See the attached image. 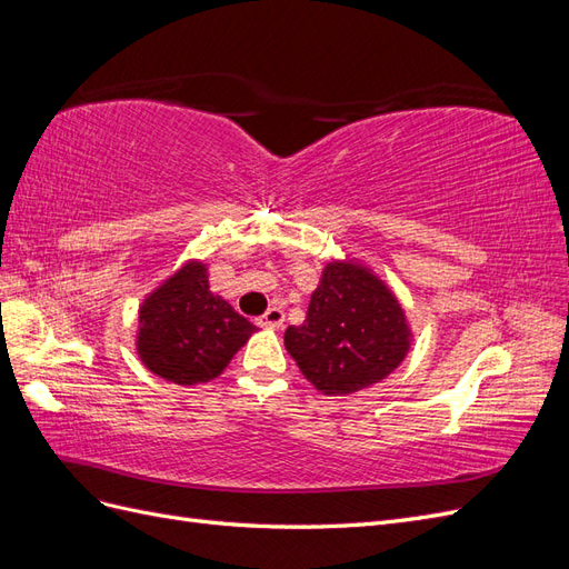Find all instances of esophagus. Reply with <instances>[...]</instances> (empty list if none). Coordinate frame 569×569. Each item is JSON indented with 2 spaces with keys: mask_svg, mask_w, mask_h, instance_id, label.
I'll return each mask as SVG.
<instances>
[{
  "mask_svg": "<svg viewBox=\"0 0 569 569\" xmlns=\"http://www.w3.org/2000/svg\"><path fill=\"white\" fill-rule=\"evenodd\" d=\"M256 322L261 327H272V330H280L282 322H284V311L278 306H272L261 318H256Z\"/></svg>",
  "mask_w": 569,
  "mask_h": 569,
  "instance_id": "obj_1",
  "label": "esophagus"
}]
</instances>
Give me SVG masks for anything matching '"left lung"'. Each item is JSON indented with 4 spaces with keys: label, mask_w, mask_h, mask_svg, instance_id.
I'll return each instance as SVG.
<instances>
[{
    "label": "left lung",
    "mask_w": 569,
    "mask_h": 569,
    "mask_svg": "<svg viewBox=\"0 0 569 569\" xmlns=\"http://www.w3.org/2000/svg\"><path fill=\"white\" fill-rule=\"evenodd\" d=\"M412 330L391 287L360 261H330L303 325L287 327L284 349L320 393L349 396L403 363Z\"/></svg>",
    "instance_id": "left-lung-1"
}]
</instances>
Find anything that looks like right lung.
Instances as JSON below:
<instances>
[{"mask_svg":"<svg viewBox=\"0 0 569 569\" xmlns=\"http://www.w3.org/2000/svg\"><path fill=\"white\" fill-rule=\"evenodd\" d=\"M256 332L209 287V268L187 261L140 306L134 347L147 370L182 387L211 382Z\"/></svg>","mask_w":569,"mask_h":569,"instance_id":"right-lung-1","label":"right lung"}]
</instances>
